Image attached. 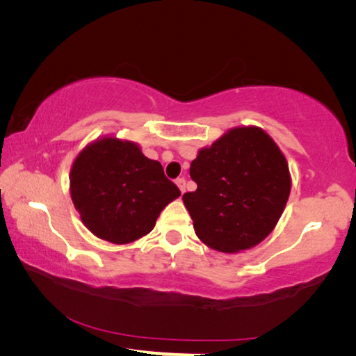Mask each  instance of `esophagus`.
Returning <instances> with one entry per match:
<instances>
[{"instance_id": "esophagus-1", "label": "esophagus", "mask_w": 356, "mask_h": 356, "mask_svg": "<svg viewBox=\"0 0 356 356\" xmlns=\"http://www.w3.org/2000/svg\"><path fill=\"white\" fill-rule=\"evenodd\" d=\"M176 184H177V186L180 188V191L185 193V179H184V177H179V179L176 180Z\"/></svg>"}]
</instances>
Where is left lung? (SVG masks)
Listing matches in <instances>:
<instances>
[{
  "mask_svg": "<svg viewBox=\"0 0 356 356\" xmlns=\"http://www.w3.org/2000/svg\"><path fill=\"white\" fill-rule=\"evenodd\" d=\"M184 195L196 236L221 252L250 250L273 231L291 195L286 156L259 127L229 130L191 161Z\"/></svg>",
  "mask_w": 356,
  "mask_h": 356,
  "instance_id": "1",
  "label": "left lung"
}]
</instances>
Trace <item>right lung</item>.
<instances>
[{"mask_svg": "<svg viewBox=\"0 0 356 356\" xmlns=\"http://www.w3.org/2000/svg\"><path fill=\"white\" fill-rule=\"evenodd\" d=\"M70 196L95 237L125 245L152 231L180 190L136 143L105 136L78 154L70 170Z\"/></svg>", "mask_w": 356, "mask_h": 356, "instance_id": "add662e5", "label": "right lung"}]
</instances>
